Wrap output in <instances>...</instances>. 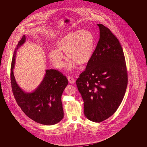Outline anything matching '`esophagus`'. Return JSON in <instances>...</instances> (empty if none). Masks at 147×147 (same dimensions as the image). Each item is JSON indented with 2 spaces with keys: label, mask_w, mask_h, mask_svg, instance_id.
I'll list each match as a JSON object with an SVG mask.
<instances>
[{
  "label": "esophagus",
  "mask_w": 147,
  "mask_h": 147,
  "mask_svg": "<svg viewBox=\"0 0 147 147\" xmlns=\"http://www.w3.org/2000/svg\"><path fill=\"white\" fill-rule=\"evenodd\" d=\"M68 80L70 84H74V83L75 82L74 79L73 78L71 77V76H68Z\"/></svg>",
  "instance_id": "obj_1"
}]
</instances>
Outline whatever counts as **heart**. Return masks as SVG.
Instances as JSON below:
<instances>
[{
  "label": "heart",
  "mask_w": 147,
  "mask_h": 147,
  "mask_svg": "<svg viewBox=\"0 0 147 147\" xmlns=\"http://www.w3.org/2000/svg\"><path fill=\"white\" fill-rule=\"evenodd\" d=\"M57 49H51L49 54V60L54 66L61 68L65 66V55L72 61L68 65V68L71 69L76 63L80 65L89 62L94 50L95 39L90 32L83 30L68 33L56 42Z\"/></svg>",
  "instance_id": "1"
}]
</instances>
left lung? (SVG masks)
<instances>
[{"mask_svg":"<svg viewBox=\"0 0 147 147\" xmlns=\"http://www.w3.org/2000/svg\"><path fill=\"white\" fill-rule=\"evenodd\" d=\"M97 25L100 39L76 84L84 102L85 116L101 122L120 106L127 89L128 74L119 41L109 28L102 24Z\"/></svg>","mask_w":147,"mask_h":147,"instance_id":"1","label":"left lung"}]
</instances>
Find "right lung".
Segmentation results:
<instances>
[{
	"mask_svg": "<svg viewBox=\"0 0 147 147\" xmlns=\"http://www.w3.org/2000/svg\"><path fill=\"white\" fill-rule=\"evenodd\" d=\"M25 40L24 35L18 42L11 63V82L14 96L18 106L32 120L42 125H55L63 117L61 96L68 81L61 72L51 69L46 71L44 79L34 92L26 93L20 88L15 80L13 69L17 51Z\"/></svg>",
	"mask_w": 147,
	"mask_h": 147,
	"instance_id": "obj_1",
	"label": "right lung"
}]
</instances>
